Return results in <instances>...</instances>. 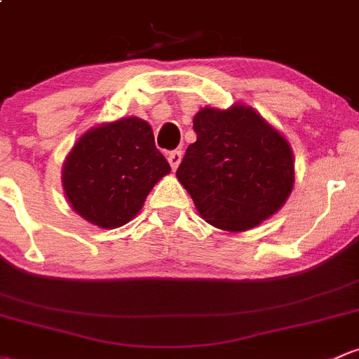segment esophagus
<instances>
[{
	"mask_svg": "<svg viewBox=\"0 0 359 359\" xmlns=\"http://www.w3.org/2000/svg\"><path fill=\"white\" fill-rule=\"evenodd\" d=\"M181 158H183V152H181V150H172V152H169L168 161H169V164H171L172 171H176V169H178Z\"/></svg>",
	"mask_w": 359,
	"mask_h": 359,
	"instance_id": "1",
	"label": "esophagus"
}]
</instances>
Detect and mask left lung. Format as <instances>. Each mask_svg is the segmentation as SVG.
<instances>
[{"label":"left lung","instance_id":"left-lung-1","mask_svg":"<svg viewBox=\"0 0 359 359\" xmlns=\"http://www.w3.org/2000/svg\"><path fill=\"white\" fill-rule=\"evenodd\" d=\"M197 142L184 152L176 178L201 216L226 231H245L275 214L294 187L290 145L245 105L202 109Z\"/></svg>","mask_w":359,"mask_h":359}]
</instances>
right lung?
Masks as SVG:
<instances>
[{
    "label": "right lung",
    "instance_id": "1",
    "mask_svg": "<svg viewBox=\"0 0 359 359\" xmlns=\"http://www.w3.org/2000/svg\"><path fill=\"white\" fill-rule=\"evenodd\" d=\"M169 171L149 123L128 117L81 136L65 161L62 183L79 216L100 228H117L140 212Z\"/></svg>",
    "mask_w": 359,
    "mask_h": 359
}]
</instances>
